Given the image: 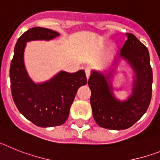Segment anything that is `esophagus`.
<instances>
[{
  "mask_svg": "<svg viewBox=\"0 0 160 160\" xmlns=\"http://www.w3.org/2000/svg\"><path fill=\"white\" fill-rule=\"evenodd\" d=\"M85 72H86V75H87V79L90 78V72H91V70H90V67H87L86 69H85Z\"/></svg>",
  "mask_w": 160,
  "mask_h": 160,
  "instance_id": "obj_1",
  "label": "esophagus"
}]
</instances>
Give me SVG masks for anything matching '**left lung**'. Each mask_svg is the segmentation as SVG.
Masks as SVG:
<instances>
[{"label":"left lung","mask_w":160,"mask_h":160,"mask_svg":"<svg viewBox=\"0 0 160 160\" xmlns=\"http://www.w3.org/2000/svg\"><path fill=\"white\" fill-rule=\"evenodd\" d=\"M126 34L128 40L119 55L128 61L136 75L132 95L128 101L117 100L106 78L97 71H92L88 80L93 117L98 125L106 129L131 128L145 114L152 99L153 75L148 49L135 35Z\"/></svg>","instance_id":"obj_1"}]
</instances>
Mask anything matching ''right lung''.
<instances>
[{
  "label": "right lung",
  "instance_id": "right-lung-1",
  "mask_svg": "<svg viewBox=\"0 0 160 160\" xmlns=\"http://www.w3.org/2000/svg\"><path fill=\"white\" fill-rule=\"evenodd\" d=\"M59 33L42 27L29 29L18 38L10 64V87L12 99L25 118L41 128L62 125L80 87L87 84L83 70L75 73L61 71L53 78L35 84L24 65V49L32 40H50Z\"/></svg>",
  "mask_w": 160,
  "mask_h": 160
}]
</instances>
